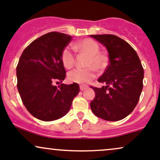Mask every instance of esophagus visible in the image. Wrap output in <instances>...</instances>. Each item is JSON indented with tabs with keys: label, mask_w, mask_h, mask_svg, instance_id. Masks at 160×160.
Instances as JSON below:
<instances>
[{
	"label": "esophagus",
	"mask_w": 160,
	"mask_h": 160,
	"mask_svg": "<svg viewBox=\"0 0 160 160\" xmlns=\"http://www.w3.org/2000/svg\"><path fill=\"white\" fill-rule=\"evenodd\" d=\"M80 90H81V91H83V90H85V89H88V86H85V85H80Z\"/></svg>",
	"instance_id": "1"
}]
</instances>
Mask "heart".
Wrapping results in <instances>:
<instances>
[{
    "label": "heart",
    "mask_w": 160,
    "mask_h": 160,
    "mask_svg": "<svg viewBox=\"0 0 160 160\" xmlns=\"http://www.w3.org/2000/svg\"><path fill=\"white\" fill-rule=\"evenodd\" d=\"M75 50L82 52L88 55L86 68H78L68 73V80L77 83H87L95 77V69L102 70L107 65V57L99 52V45L90 38L80 40L74 46ZM62 62L66 68L70 69L74 65L75 56L74 49L67 46L62 52Z\"/></svg>",
    "instance_id": "obj_1"
}]
</instances>
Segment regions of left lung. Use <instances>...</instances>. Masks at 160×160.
I'll return each instance as SVG.
<instances>
[{
    "instance_id": "left-lung-1",
    "label": "left lung",
    "mask_w": 160,
    "mask_h": 160,
    "mask_svg": "<svg viewBox=\"0 0 160 160\" xmlns=\"http://www.w3.org/2000/svg\"><path fill=\"white\" fill-rule=\"evenodd\" d=\"M107 48L109 64L98 81L102 88L91 86L95 98L92 111L108 121H118L133 111L143 89L144 68L137 52L126 41L113 34L90 35Z\"/></svg>"
}]
</instances>
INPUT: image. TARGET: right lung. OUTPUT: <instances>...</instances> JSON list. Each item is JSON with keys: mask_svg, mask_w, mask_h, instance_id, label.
<instances>
[{"mask_svg": "<svg viewBox=\"0 0 160 160\" xmlns=\"http://www.w3.org/2000/svg\"><path fill=\"white\" fill-rule=\"evenodd\" d=\"M71 39L63 33H47L32 42L20 56L18 91L28 111L38 120L52 121L65 116L80 92L76 82L54 85L66 77L61 56Z\"/></svg>", "mask_w": 160, "mask_h": 160, "instance_id": "add662e5", "label": "right lung"}]
</instances>
